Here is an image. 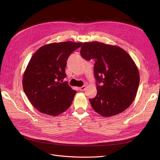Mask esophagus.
<instances>
[{
	"instance_id": "obj_1",
	"label": "esophagus",
	"mask_w": 160,
	"mask_h": 160,
	"mask_svg": "<svg viewBox=\"0 0 160 160\" xmlns=\"http://www.w3.org/2000/svg\"><path fill=\"white\" fill-rule=\"evenodd\" d=\"M85 88H86V86L83 85V86L81 87V88H79V89L80 91H84V90L85 89Z\"/></svg>"
}]
</instances>
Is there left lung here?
I'll return each mask as SVG.
<instances>
[{
	"instance_id": "left-lung-1",
	"label": "left lung",
	"mask_w": 160,
	"mask_h": 160,
	"mask_svg": "<svg viewBox=\"0 0 160 160\" xmlns=\"http://www.w3.org/2000/svg\"><path fill=\"white\" fill-rule=\"evenodd\" d=\"M80 53L85 60H95L98 93L89 99L93 109L110 117L129 108L137 94L139 74L128 53L118 46L97 41L84 42Z\"/></svg>"
}]
</instances>
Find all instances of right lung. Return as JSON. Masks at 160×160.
Segmentation results:
<instances>
[{"label": "right lung", "mask_w": 160, "mask_h": 160, "mask_svg": "<svg viewBox=\"0 0 160 160\" xmlns=\"http://www.w3.org/2000/svg\"><path fill=\"white\" fill-rule=\"evenodd\" d=\"M83 43L66 41L41 47L34 54L22 79L30 102L42 113L56 116L68 109L77 91L67 81V61Z\"/></svg>", "instance_id": "right-lung-1"}]
</instances>
